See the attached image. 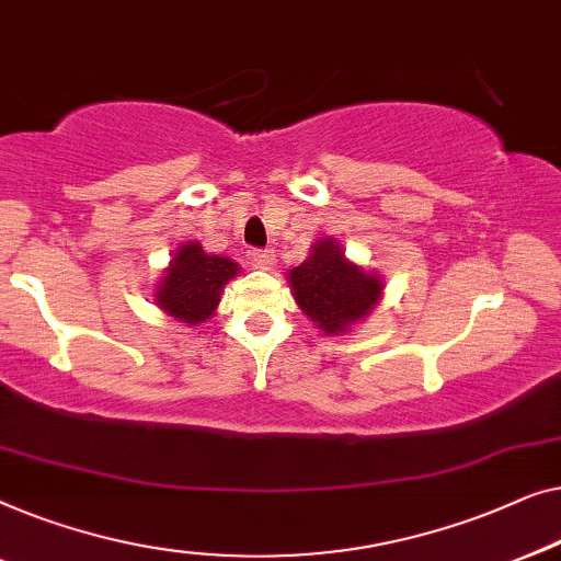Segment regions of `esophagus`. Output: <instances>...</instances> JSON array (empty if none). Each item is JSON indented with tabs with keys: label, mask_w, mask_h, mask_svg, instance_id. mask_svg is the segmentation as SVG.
Returning <instances> with one entry per match:
<instances>
[{
	"label": "esophagus",
	"mask_w": 561,
	"mask_h": 561,
	"mask_svg": "<svg viewBox=\"0 0 561 561\" xmlns=\"http://www.w3.org/2000/svg\"><path fill=\"white\" fill-rule=\"evenodd\" d=\"M274 251L272 249H254L251 251V262H254V266H259V270H272L274 266Z\"/></svg>",
	"instance_id": "34e87169"
}]
</instances>
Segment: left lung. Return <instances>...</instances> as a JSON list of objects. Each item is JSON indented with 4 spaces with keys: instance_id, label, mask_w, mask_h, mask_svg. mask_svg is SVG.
Listing matches in <instances>:
<instances>
[{
    "instance_id": "obj_1",
    "label": "left lung",
    "mask_w": 561,
    "mask_h": 561,
    "mask_svg": "<svg viewBox=\"0 0 561 561\" xmlns=\"http://www.w3.org/2000/svg\"><path fill=\"white\" fill-rule=\"evenodd\" d=\"M297 305L325 333H341L374 310L383 284L345 262L335 241H320L302 264L289 272Z\"/></svg>"
}]
</instances>
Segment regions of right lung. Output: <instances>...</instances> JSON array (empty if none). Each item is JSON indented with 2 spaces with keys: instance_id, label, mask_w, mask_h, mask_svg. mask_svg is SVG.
<instances>
[{
  "instance_id": "obj_1",
  "label": "right lung",
  "mask_w": 561,
  "mask_h": 561,
  "mask_svg": "<svg viewBox=\"0 0 561 561\" xmlns=\"http://www.w3.org/2000/svg\"><path fill=\"white\" fill-rule=\"evenodd\" d=\"M236 272L239 264L231 259L205 254L201 243H185L170 264L168 277L157 287V305L180 322L198 325L216 310L220 289Z\"/></svg>"
}]
</instances>
